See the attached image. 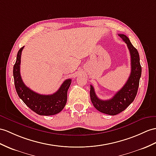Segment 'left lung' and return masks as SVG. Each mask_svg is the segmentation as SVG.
<instances>
[{
	"mask_svg": "<svg viewBox=\"0 0 156 156\" xmlns=\"http://www.w3.org/2000/svg\"><path fill=\"white\" fill-rule=\"evenodd\" d=\"M119 36L127 44L131 58V73L128 81L122 88L115 94L111 99L101 100L94 92L93 87L90 85V97L93 106L101 112L108 115H116L124 111L134 101L138 92L140 79L142 74V67L140 63V57L136 49L128 37L124 34Z\"/></svg>",
	"mask_w": 156,
	"mask_h": 156,
	"instance_id": "1",
	"label": "left lung"
}]
</instances>
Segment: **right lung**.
<instances>
[{"label":"right lung","mask_w":156,"mask_h":156,"mask_svg":"<svg viewBox=\"0 0 156 156\" xmlns=\"http://www.w3.org/2000/svg\"><path fill=\"white\" fill-rule=\"evenodd\" d=\"M24 47L18 51L16 61L13 67L14 85L18 97L28 107L39 115L50 116L59 113L65 107L67 99V90L71 79L64 81L59 89L52 94H40L26 87L20 75V59Z\"/></svg>","instance_id":"add662e5"}]
</instances>
